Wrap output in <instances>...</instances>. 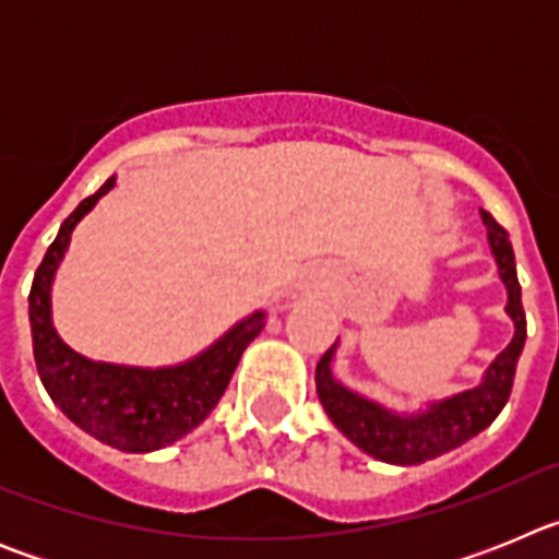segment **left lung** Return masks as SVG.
Wrapping results in <instances>:
<instances>
[{
  "label": "left lung",
  "mask_w": 559,
  "mask_h": 559,
  "mask_svg": "<svg viewBox=\"0 0 559 559\" xmlns=\"http://www.w3.org/2000/svg\"><path fill=\"white\" fill-rule=\"evenodd\" d=\"M481 221L487 226V237H490L498 276L507 285V296H510L507 313L515 324V335H512L510 347L501 349L498 358L487 367L484 380L476 389L431 403L419 414H394L341 386L330 372L335 347H330L316 364V392H319L328 417L349 442H355L360 451L380 462L419 464L442 456L481 433L510 400L518 358H521L523 341H526V313L521 305V283H518L510 235L490 212L481 210Z\"/></svg>",
  "instance_id": "1"
}]
</instances>
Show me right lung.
<instances>
[{
	"mask_svg": "<svg viewBox=\"0 0 559 559\" xmlns=\"http://www.w3.org/2000/svg\"><path fill=\"white\" fill-rule=\"evenodd\" d=\"M114 187V176L78 204L49 243L29 288L33 355L44 389L78 428L126 453H147L170 445L204 423L218 406L237 360L263 330V310L237 322L224 338L179 367L140 369L88 360L58 338L49 316V288L69 246L72 229Z\"/></svg>",
	"mask_w": 559,
	"mask_h": 559,
	"instance_id": "right-lung-1",
	"label": "right lung"
}]
</instances>
